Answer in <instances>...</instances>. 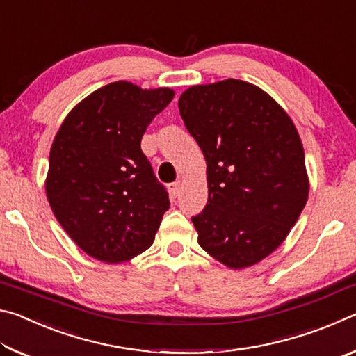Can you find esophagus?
<instances>
[{
  "mask_svg": "<svg viewBox=\"0 0 356 356\" xmlns=\"http://www.w3.org/2000/svg\"><path fill=\"white\" fill-rule=\"evenodd\" d=\"M170 191H171L172 196H180V193H182V182H180V180L172 182L170 185Z\"/></svg>",
  "mask_w": 356,
  "mask_h": 356,
  "instance_id": "esophagus-1",
  "label": "esophagus"
}]
</instances>
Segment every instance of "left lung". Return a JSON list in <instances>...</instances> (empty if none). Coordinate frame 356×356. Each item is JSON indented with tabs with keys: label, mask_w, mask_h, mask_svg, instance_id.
Segmentation results:
<instances>
[{
	"label": "left lung",
	"mask_w": 356,
	"mask_h": 356,
	"mask_svg": "<svg viewBox=\"0 0 356 356\" xmlns=\"http://www.w3.org/2000/svg\"><path fill=\"white\" fill-rule=\"evenodd\" d=\"M179 111L207 161V206L191 218L197 243L229 268L257 264L284 242L308 201L292 119L261 88L234 78L188 88Z\"/></svg>",
	"instance_id": "1"
}]
</instances>
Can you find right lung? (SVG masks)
Wrapping results in <instances>:
<instances>
[{
    "label": "right lung",
    "instance_id": "add662e5",
    "mask_svg": "<svg viewBox=\"0 0 356 356\" xmlns=\"http://www.w3.org/2000/svg\"><path fill=\"white\" fill-rule=\"evenodd\" d=\"M172 97L170 88L114 81L81 100L58 130L47 197L59 225L94 259L125 262L154 243L170 197L141 138Z\"/></svg>",
    "mask_w": 356,
    "mask_h": 356
}]
</instances>
